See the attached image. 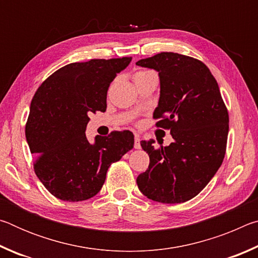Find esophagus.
<instances>
[{"instance_id":"34e87169","label":"esophagus","mask_w":258,"mask_h":258,"mask_svg":"<svg viewBox=\"0 0 258 258\" xmlns=\"http://www.w3.org/2000/svg\"><path fill=\"white\" fill-rule=\"evenodd\" d=\"M140 141H141V140H140L139 135H135V138H134V148H135V149H140V148H141Z\"/></svg>"}]
</instances>
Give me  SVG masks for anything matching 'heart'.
<instances>
[{
  "instance_id": "obj_1",
  "label": "heart",
  "mask_w": 258,
  "mask_h": 258,
  "mask_svg": "<svg viewBox=\"0 0 258 258\" xmlns=\"http://www.w3.org/2000/svg\"><path fill=\"white\" fill-rule=\"evenodd\" d=\"M147 73H150V72H148V71H140V72H138L137 74H135V75H134V78H135V77L141 76V75H145V74H147Z\"/></svg>"
}]
</instances>
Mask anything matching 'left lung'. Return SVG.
I'll list each match as a JSON object with an SVG mask.
<instances>
[{
    "instance_id": "8db88e82",
    "label": "left lung",
    "mask_w": 258,
    "mask_h": 258,
    "mask_svg": "<svg viewBox=\"0 0 258 258\" xmlns=\"http://www.w3.org/2000/svg\"><path fill=\"white\" fill-rule=\"evenodd\" d=\"M137 64L158 72L160 98L154 118L174 139L159 148L152 146L154 140L141 141L150 163L137 178L139 190L154 202H187L208 184L224 159L228 109L215 77L198 59L161 52Z\"/></svg>"
}]
</instances>
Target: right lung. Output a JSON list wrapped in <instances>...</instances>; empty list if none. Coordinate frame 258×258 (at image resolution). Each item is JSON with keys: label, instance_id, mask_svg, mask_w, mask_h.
Instances as JSON below:
<instances>
[{"label": "right lung", "instance_id": "add662e5", "mask_svg": "<svg viewBox=\"0 0 258 258\" xmlns=\"http://www.w3.org/2000/svg\"><path fill=\"white\" fill-rule=\"evenodd\" d=\"M132 58L92 59L58 69L42 83L30 103L26 139L34 171L47 191L64 202L94 197L107 171L134 146L130 131L85 135L91 112L106 111L109 85Z\"/></svg>", "mask_w": 258, "mask_h": 258}]
</instances>
